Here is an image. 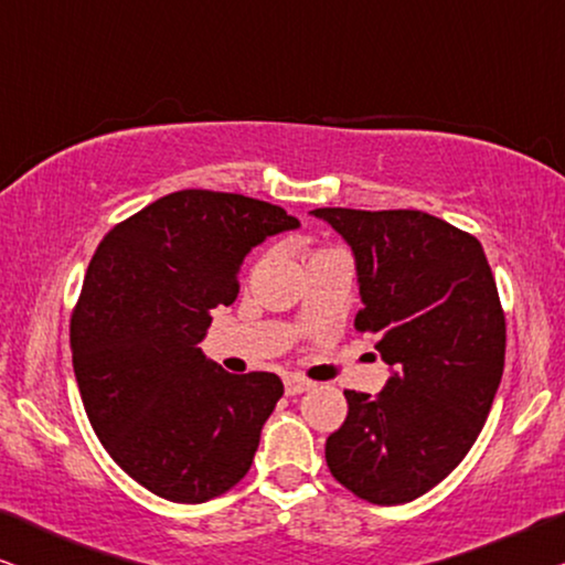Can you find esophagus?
Listing matches in <instances>:
<instances>
[{
	"label": "esophagus",
	"mask_w": 565,
	"mask_h": 565,
	"mask_svg": "<svg viewBox=\"0 0 565 565\" xmlns=\"http://www.w3.org/2000/svg\"><path fill=\"white\" fill-rule=\"evenodd\" d=\"M311 388H313V383L306 381V377H300V375L285 377V393H288V396H300V393H306Z\"/></svg>",
	"instance_id": "esophagus-1"
}]
</instances>
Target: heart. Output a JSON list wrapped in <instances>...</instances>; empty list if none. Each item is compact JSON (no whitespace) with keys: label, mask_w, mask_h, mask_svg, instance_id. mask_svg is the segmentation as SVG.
I'll return each mask as SVG.
<instances>
[{"label":"heart","mask_w":565,"mask_h":565,"mask_svg":"<svg viewBox=\"0 0 565 565\" xmlns=\"http://www.w3.org/2000/svg\"><path fill=\"white\" fill-rule=\"evenodd\" d=\"M316 254H321V252H316Z\"/></svg>","instance_id":"1"}]
</instances>
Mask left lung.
<instances>
[{
    "label": "left lung",
    "instance_id": "obj_1",
    "mask_svg": "<svg viewBox=\"0 0 565 565\" xmlns=\"http://www.w3.org/2000/svg\"><path fill=\"white\" fill-rule=\"evenodd\" d=\"M352 249L362 311L391 377L373 398L344 391L327 439L339 483L406 504L452 473L481 435L504 373L507 327L481 242L422 211L316 207Z\"/></svg>",
    "mask_w": 565,
    "mask_h": 565
}]
</instances>
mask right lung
I'll use <instances>...</instances> for the list:
<instances>
[{"mask_svg":"<svg viewBox=\"0 0 565 565\" xmlns=\"http://www.w3.org/2000/svg\"><path fill=\"white\" fill-rule=\"evenodd\" d=\"M298 226L265 200L182 190L99 242L72 316L74 375L99 443L157 497L203 504L252 468L282 381L231 375L198 344L246 254Z\"/></svg>","mask_w":565,"mask_h":565,"instance_id":"obj_1","label":"right lung"}]
</instances>
